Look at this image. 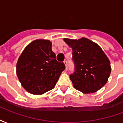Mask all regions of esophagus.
I'll use <instances>...</instances> for the list:
<instances>
[{"instance_id": "1", "label": "esophagus", "mask_w": 123, "mask_h": 123, "mask_svg": "<svg viewBox=\"0 0 123 123\" xmlns=\"http://www.w3.org/2000/svg\"><path fill=\"white\" fill-rule=\"evenodd\" d=\"M64 63L65 64V69L67 70V69H68V63H67V61H64Z\"/></svg>"}]
</instances>
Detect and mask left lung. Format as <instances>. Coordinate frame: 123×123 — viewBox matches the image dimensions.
<instances>
[{
  "label": "left lung",
  "instance_id": "left-lung-1",
  "mask_svg": "<svg viewBox=\"0 0 123 123\" xmlns=\"http://www.w3.org/2000/svg\"><path fill=\"white\" fill-rule=\"evenodd\" d=\"M72 49L74 71L70 75L74 88L85 93H94L105 84L111 73L109 60L98 44L82 37L64 38Z\"/></svg>",
  "mask_w": 123,
  "mask_h": 123
}]
</instances>
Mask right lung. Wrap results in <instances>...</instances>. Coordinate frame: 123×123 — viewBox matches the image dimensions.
Masks as SVG:
<instances>
[{
	"instance_id": "add662e5",
	"label": "right lung",
	"mask_w": 123,
	"mask_h": 123,
	"mask_svg": "<svg viewBox=\"0 0 123 123\" xmlns=\"http://www.w3.org/2000/svg\"><path fill=\"white\" fill-rule=\"evenodd\" d=\"M50 41L38 39L30 43L18 59L16 73L22 85L28 92L41 95L55 88L63 62L56 60Z\"/></svg>"
}]
</instances>
